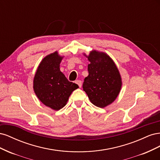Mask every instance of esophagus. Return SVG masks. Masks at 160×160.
I'll list each match as a JSON object with an SVG mask.
<instances>
[{"label":"esophagus","mask_w":160,"mask_h":160,"mask_svg":"<svg viewBox=\"0 0 160 160\" xmlns=\"http://www.w3.org/2000/svg\"><path fill=\"white\" fill-rule=\"evenodd\" d=\"M75 83H77V85H78L79 88H81L82 82H81V80H77V81H75Z\"/></svg>","instance_id":"1"}]
</instances>
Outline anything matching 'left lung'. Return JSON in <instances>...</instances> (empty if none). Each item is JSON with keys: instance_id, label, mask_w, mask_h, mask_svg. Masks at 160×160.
I'll return each mask as SVG.
<instances>
[{"instance_id": "left-lung-1", "label": "left lung", "mask_w": 160, "mask_h": 160, "mask_svg": "<svg viewBox=\"0 0 160 160\" xmlns=\"http://www.w3.org/2000/svg\"><path fill=\"white\" fill-rule=\"evenodd\" d=\"M88 58L89 75L83 84V91L91 102L103 108L112 103L118 96L122 81L119 71L112 59L105 52L92 51Z\"/></svg>"}]
</instances>
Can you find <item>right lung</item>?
Listing matches in <instances>:
<instances>
[{
	"label": "right lung",
	"mask_w": 160,
	"mask_h": 160,
	"mask_svg": "<svg viewBox=\"0 0 160 160\" xmlns=\"http://www.w3.org/2000/svg\"><path fill=\"white\" fill-rule=\"evenodd\" d=\"M62 58L57 51L46 56L38 65L33 80V89L38 99L55 111L63 108L72 92L79 88L60 71Z\"/></svg>",
	"instance_id": "obj_1"
}]
</instances>
